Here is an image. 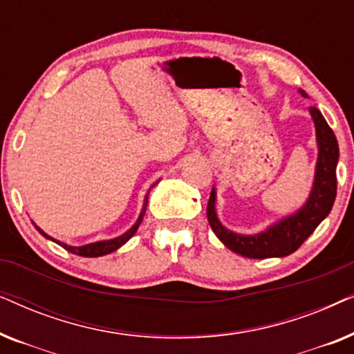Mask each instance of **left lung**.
Wrapping results in <instances>:
<instances>
[{
	"label": "left lung",
	"instance_id": "8db88e82",
	"mask_svg": "<svg viewBox=\"0 0 354 354\" xmlns=\"http://www.w3.org/2000/svg\"><path fill=\"white\" fill-rule=\"evenodd\" d=\"M299 93L303 98H308V93L304 90H299ZM309 113H311L314 127H316L319 153L313 190L309 193L306 203L297 212L269 225L259 234H235L221 224L216 212V188H212L206 207L207 221H209L211 229L217 239L234 253L253 259L282 258V256L292 254L330 212L337 196L338 143L335 133L328 127L321 111L317 108H309Z\"/></svg>",
	"mask_w": 354,
	"mask_h": 354
}]
</instances>
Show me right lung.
I'll return each mask as SVG.
<instances>
[{
	"mask_svg": "<svg viewBox=\"0 0 354 354\" xmlns=\"http://www.w3.org/2000/svg\"><path fill=\"white\" fill-rule=\"evenodd\" d=\"M154 185H151V188H153ZM151 188H149V190H151ZM149 193V192H148ZM148 193H147V196H145V201H143V209H142V212H140V216H138V219H137V222H135V224L130 227V229L125 232V234H122L120 236H115V239H111V240H103V241H95V243H88V245H84V246H71V245H66V243H62V241H59V240H55L53 239V236H50L48 234H45V232H43L40 227H37V230L40 232V234L45 236V239H48V240H53V241H56L57 245L59 246H62V248L64 250H67V251H71V253H74V254H79V256H84V258H98V256H104V254H109V253H113V251H115L118 248H120V246H122L124 243H127V241L132 239V236L135 235V232L138 230V227H140V224H142V221H143V216H145V211H147V205H148Z\"/></svg>",
	"mask_w": 354,
	"mask_h": 354,
	"instance_id": "add662e5",
	"label": "right lung"
}]
</instances>
